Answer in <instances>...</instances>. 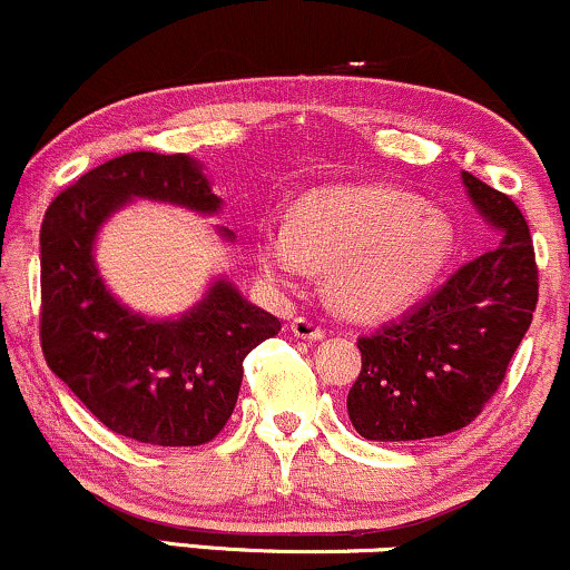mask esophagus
<instances>
[{
	"label": "esophagus",
	"instance_id": "34e87169",
	"mask_svg": "<svg viewBox=\"0 0 570 570\" xmlns=\"http://www.w3.org/2000/svg\"><path fill=\"white\" fill-rule=\"evenodd\" d=\"M291 330H293V335H296V338H304V341H320V338H325V330H322V325H317V322L306 320V317H296V320H293Z\"/></svg>",
	"mask_w": 570,
	"mask_h": 570
}]
</instances>
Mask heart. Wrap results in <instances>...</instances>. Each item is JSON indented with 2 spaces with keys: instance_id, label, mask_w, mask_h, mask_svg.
Returning a JSON list of instances; mask_svg holds the SVG:
<instances>
[{
  "instance_id": "b5f03b06",
  "label": "heart",
  "mask_w": 570,
  "mask_h": 570,
  "mask_svg": "<svg viewBox=\"0 0 570 570\" xmlns=\"http://www.w3.org/2000/svg\"><path fill=\"white\" fill-rule=\"evenodd\" d=\"M454 224L425 200L381 185L320 187L291 210V224L256 229V264L293 287L330 272L333 298L354 317H389L439 283L454 256Z\"/></svg>"
}]
</instances>
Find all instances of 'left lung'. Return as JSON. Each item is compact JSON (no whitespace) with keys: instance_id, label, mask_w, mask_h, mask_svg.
<instances>
[{"instance_id":"8db88e82","label":"left lung","mask_w":570,"mask_h":570,"mask_svg":"<svg viewBox=\"0 0 570 570\" xmlns=\"http://www.w3.org/2000/svg\"><path fill=\"white\" fill-rule=\"evenodd\" d=\"M462 185L500 243L402 320L356 341L362 372L346 406L370 441L433 439L473 423L531 325L539 272L529 224L500 189L468 171Z\"/></svg>"}]
</instances>
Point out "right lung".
Returning a JSON list of instances; mask_svg holds the SVG:
<instances>
[{
  "label": "right lung",
  "instance_id": "1",
  "mask_svg": "<svg viewBox=\"0 0 570 570\" xmlns=\"http://www.w3.org/2000/svg\"><path fill=\"white\" fill-rule=\"evenodd\" d=\"M135 198L219 214L189 156L126 153L91 168L49 203L41 222V351L49 370L105 428L139 444L200 446L216 439L243 383V360L279 320L229 279L179 320H150L114 298L95 264L97 232ZM222 237L235 235L222 227Z\"/></svg>",
  "mask_w": 570,
  "mask_h": 570
}]
</instances>
